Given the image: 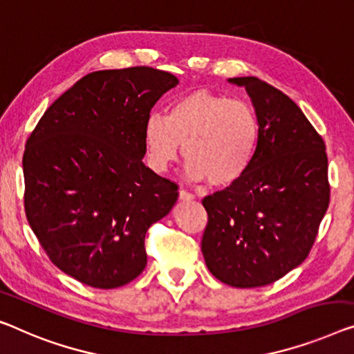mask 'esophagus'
<instances>
[{"instance_id":"esophagus-1","label":"esophagus","mask_w":354,"mask_h":354,"mask_svg":"<svg viewBox=\"0 0 354 354\" xmlns=\"http://www.w3.org/2000/svg\"><path fill=\"white\" fill-rule=\"evenodd\" d=\"M179 200H183V202H191V200H194V194L181 189V191H179Z\"/></svg>"}]
</instances>
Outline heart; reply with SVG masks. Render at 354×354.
I'll list each match as a JSON object with an SVG mask.
<instances>
[{"label": "heart", "mask_w": 354, "mask_h": 354, "mask_svg": "<svg viewBox=\"0 0 354 354\" xmlns=\"http://www.w3.org/2000/svg\"><path fill=\"white\" fill-rule=\"evenodd\" d=\"M152 170L167 171L181 154L192 181L213 187L235 184L250 170L259 145L256 111L241 100L197 91L173 102L167 118L151 114L143 130Z\"/></svg>", "instance_id": "b5f03b06"}]
</instances>
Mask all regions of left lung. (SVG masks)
<instances>
[{
  "label": "left lung",
  "mask_w": 354,
  "mask_h": 354,
  "mask_svg": "<svg viewBox=\"0 0 354 354\" xmlns=\"http://www.w3.org/2000/svg\"><path fill=\"white\" fill-rule=\"evenodd\" d=\"M229 82L250 95L259 145L243 178L202 200L208 213L202 252L219 281L259 288L307 259L329 207L328 154L288 95L252 76Z\"/></svg>",
  "instance_id": "left-lung-1"
}]
</instances>
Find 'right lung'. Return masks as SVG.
Wrapping results in <instances>:
<instances>
[{
    "mask_svg": "<svg viewBox=\"0 0 354 354\" xmlns=\"http://www.w3.org/2000/svg\"><path fill=\"white\" fill-rule=\"evenodd\" d=\"M178 82L149 66L91 73L26 140V219L49 259L87 286L114 289L138 277L147 229L176 203V184L143 163V130Z\"/></svg>",
    "mask_w": 354,
    "mask_h": 354,
    "instance_id": "obj_1",
    "label": "right lung"
}]
</instances>
